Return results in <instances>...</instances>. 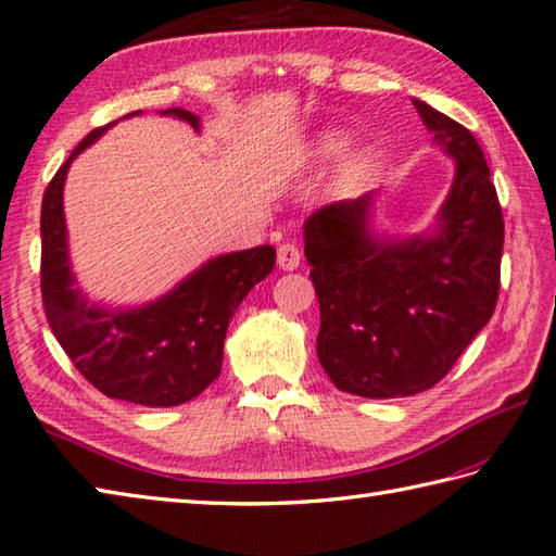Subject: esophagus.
<instances>
[{
    "instance_id": "1",
    "label": "esophagus",
    "mask_w": 556,
    "mask_h": 556,
    "mask_svg": "<svg viewBox=\"0 0 556 556\" xmlns=\"http://www.w3.org/2000/svg\"><path fill=\"white\" fill-rule=\"evenodd\" d=\"M277 265H279L281 269H287V271L296 269V267L301 265V250H299V245L281 243V245L277 248Z\"/></svg>"
}]
</instances>
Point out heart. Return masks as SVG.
<instances>
[{"label":"heart","mask_w":556,"mask_h":556,"mask_svg":"<svg viewBox=\"0 0 556 556\" xmlns=\"http://www.w3.org/2000/svg\"><path fill=\"white\" fill-rule=\"evenodd\" d=\"M352 144V137L350 132H344V129H325V132L315 135L313 141L306 149V161L315 163V166H323V163H330L334 159H340L346 149ZM374 154L371 151H356V154L346 161V173L350 176H362V173L368 170L371 166Z\"/></svg>","instance_id":"b5f03b06"}]
</instances>
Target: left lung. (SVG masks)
Masks as SVG:
<instances>
[{"label":"left lung","instance_id":"obj_1","mask_svg":"<svg viewBox=\"0 0 556 556\" xmlns=\"http://www.w3.org/2000/svg\"><path fill=\"white\" fill-rule=\"evenodd\" d=\"M412 103L455 161L437 228L405 241L376 236V192L323 206L303 224L320 366L344 393L374 400L437 386L492 318L502 275L504 214L480 144L437 108Z\"/></svg>","mask_w":556,"mask_h":556}]
</instances>
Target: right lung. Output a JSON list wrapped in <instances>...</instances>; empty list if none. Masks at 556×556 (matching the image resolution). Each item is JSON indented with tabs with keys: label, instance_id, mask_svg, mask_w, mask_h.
I'll list each match as a JSON object with an SVG mask.
<instances>
[{
	"label": "right lung",
	"instance_id": "add662e5",
	"mask_svg": "<svg viewBox=\"0 0 556 556\" xmlns=\"http://www.w3.org/2000/svg\"><path fill=\"white\" fill-rule=\"evenodd\" d=\"M161 115H176L200 129V117L182 108ZM113 125L86 135L42 194V308L72 364L103 395L141 407H176L219 378L228 323L250 289L275 267L277 253L271 245H257L219 255L166 296L137 308L91 303L74 285L62 190L72 161Z\"/></svg>",
	"mask_w": 556,
	"mask_h": 556
}]
</instances>
